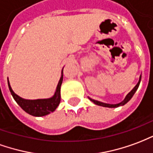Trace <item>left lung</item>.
<instances>
[{
	"mask_svg": "<svg viewBox=\"0 0 153 153\" xmlns=\"http://www.w3.org/2000/svg\"><path fill=\"white\" fill-rule=\"evenodd\" d=\"M140 82H141V76L140 77H139V81L137 82V84L135 86H134V88L131 91L128 95L126 96L125 97V99L123 100L122 102L119 103V104H116V105H110V104H105V103H102V102H100L98 100H92L91 98H89V99L91 100L92 102L94 103V104H96L97 105H100V106H103V107H109V108H116V107H119V106H121V105H125L127 102H128L129 100H131V98L133 97V96L134 95V93L136 92V91L137 90L138 88V86H139V84H140Z\"/></svg>",
	"mask_w": 153,
	"mask_h": 153,
	"instance_id": "8db88e82",
	"label": "left lung"
}]
</instances>
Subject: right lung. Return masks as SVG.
<instances>
[{
	"label": "right lung",
	"instance_id": "right-lung-1",
	"mask_svg": "<svg viewBox=\"0 0 153 153\" xmlns=\"http://www.w3.org/2000/svg\"><path fill=\"white\" fill-rule=\"evenodd\" d=\"M63 79V75L62 71V76L58 84L55 94L53 97L49 99H39V100H25L17 96L10 87L9 80H8V86H9L10 91L12 95L13 98L15 99L17 104L22 108L26 113L30 114L33 116L40 117L47 115L51 112H53L57 109L58 105L60 104L61 100V95H60V89H61L62 82Z\"/></svg>",
	"mask_w": 153,
	"mask_h": 153
}]
</instances>
